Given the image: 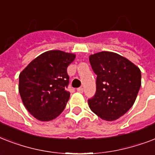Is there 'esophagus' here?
<instances>
[{
	"label": "esophagus",
	"instance_id": "esophagus-1",
	"mask_svg": "<svg viewBox=\"0 0 155 155\" xmlns=\"http://www.w3.org/2000/svg\"><path fill=\"white\" fill-rule=\"evenodd\" d=\"M76 90H77V92H80V93H82V92H84V89H83V87H78Z\"/></svg>",
	"mask_w": 155,
	"mask_h": 155
}]
</instances>
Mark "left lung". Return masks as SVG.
<instances>
[{
    "label": "left lung",
    "instance_id": "1",
    "mask_svg": "<svg viewBox=\"0 0 155 155\" xmlns=\"http://www.w3.org/2000/svg\"><path fill=\"white\" fill-rule=\"evenodd\" d=\"M89 62L97 75V92L87 101L89 108L103 120H117L134 104L142 84L141 71L128 58L114 52L91 54Z\"/></svg>",
    "mask_w": 155,
    "mask_h": 155
}]
</instances>
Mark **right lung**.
I'll use <instances>...</instances> for the list:
<instances>
[{
  "label": "right lung",
  "instance_id": "right-lung-1",
  "mask_svg": "<svg viewBox=\"0 0 155 155\" xmlns=\"http://www.w3.org/2000/svg\"><path fill=\"white\" fill-rule=\"evenodd\" d=\"M73 53L52 50L31 61L19 75L18 91L28 112L41 121L60 115L68 100V67L75 60Z\"/></svg>",
  "mask_w": 155,
  "mask_h": 155
}]
</instances>
